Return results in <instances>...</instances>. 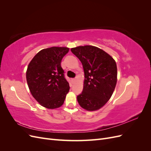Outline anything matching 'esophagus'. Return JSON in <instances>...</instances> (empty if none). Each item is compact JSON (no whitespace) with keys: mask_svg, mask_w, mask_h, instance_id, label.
I'll return each mask as SVG.
<instances>
[{"mask_svg":"<svg viewBox=\"0 0 151 151\" xmlns=\"http://www.w3.org/2000/svg\"><path fill=\"white\" fill-rule=\"evenodd\" d=\"M76 81V79H72V82H73V83H75Z\"/></svg>","mask_w":151,"mask_h":151,"instance_id":"esophagus-1","label":"esophagus"}]
</instances>
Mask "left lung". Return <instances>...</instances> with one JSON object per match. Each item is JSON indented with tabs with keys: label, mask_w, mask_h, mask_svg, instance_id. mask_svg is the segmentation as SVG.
Returning a JSON list of instances; mask_svg holds the SVG:
<instances>
[{
	"label": "left lung",
	"mask_w": 151,
	"mask_h": 151,
	"mask_svg": "<svg viewBox=\"0 0 151 151\" xmlns=\"http://www.w3.org/2000/svg\"><path fill=\"white\" fill-rule=\"evenodd\" d=\"M83 64V91L77 97L80 106L87 111L101 108L110 99L117 82V67L109 55L91 45L71 48Z\"/></svg>",
	"instance_id": "8db88e82"
}]
</instances>
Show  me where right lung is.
Returning a JSON list of instances; mask_svg holds the SVG:
<instances>
[{
	"mask_svg": "<svg viewBox=\"0 0 151 151\" xmlns=\"http://www.w3.org/2000/svg\"><path fill=\"white\" fill-rule=\"evenodd\" d=\"M69 48L52 47L36 53L26 70L30 93L37 102L48 109L60 107L69 91V84L61 67L63 57Z\"/></svg>",
	"mask_w": 151,
	"mask_h": 151,
	"instance_id": "add662e5",
	"label": "right lung"
}]
</instances>
